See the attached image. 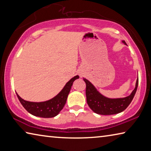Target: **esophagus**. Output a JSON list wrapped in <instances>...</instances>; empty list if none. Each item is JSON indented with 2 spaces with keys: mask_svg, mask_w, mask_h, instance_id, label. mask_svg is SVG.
<instances>
[{
  "mask_svg": "<svg viewBox=\"0 0 151 151\" xmlns=\"http://www.w3.org/2000/svg\"><path fill=\"white\" fill-rule=\"evenodd\" d=\"M78 75H79V76H81V77H82V76H83V73H82V72H79L78 73Z\"/></svg>",
  "mask_w": 151,
  "mask_h": 151,
  "instance_id": "obj_1",
  "label": "esophagus"
}]
</instances>
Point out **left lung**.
I'll use <instances>...</instances> for the list:
<instances>
[{
	"instance_id": "left-lung-1",
	"label": "left lung",
	"mask_w": 151,
	"mask_h": 151,
	"mask_svg": "<svg viewBox=\"0 0 151 151\" xmlns=\"http://www.w3.org/2000/svg\"><path fill=\"white\" fill-rule=\"evenodd\" d=\"M122 42L127 45L124 40ZM83 80L86 83V96L88 105L95 113L103 115L115 114L124 111L133 99L139 84V78H137L133 91L125 98L109 99L99 93L88 80L86 78H83Z\"/></svg>"
}]
</instances>
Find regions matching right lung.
I'll return each mask as SVG.
<instances>
[{
  "mask_svg": "<svg viewBox=\"0 0 151 151\" xmlns=\"http://www.w3.org/2000/svg\"><path fill=\"white\" fill-rule=\"evenodd\" d=\"M78 78L79 76L78 75L74 76L66 84L65 87L57 96L50 100L45 102L34 103V102L27 101L20 98L17 93V95L20 103L29 113L32 115L42 117V118H52L57 116L63 109L73 82Z\"/></svg>",
  "mask_w": 151,
  "mask_h": 151,
  "instance_id": "obj_1",
  "label": "right lung"
}]
</instances>
